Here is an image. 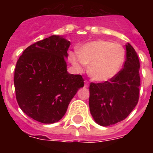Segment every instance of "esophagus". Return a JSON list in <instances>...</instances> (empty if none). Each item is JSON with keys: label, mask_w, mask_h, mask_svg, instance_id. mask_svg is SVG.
Listing matches in <instances>:
<instances>
[{"label": "esophagus", "mask_w": 153, "mask_h": 153, "mask_svg": "<svg viewBox=\"0 0 153 153\" xmlns=\"http://www.w3.org/2000/svg\"><path fill=\"white\" fill-rule=\"evenodd\" d=\"M89 85H90V82H89L87 80H86V81H85V87H88Z\"/></svg>", "instance_id": "34e87169"}]
</instances>
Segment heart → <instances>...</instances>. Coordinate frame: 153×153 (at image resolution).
Instances as JSON below:
<instances>
[{
    "label": "heart",
    "instance_id": "obj_1",
    "mask_svg": "<svg viewBox=\"0 0 153 153\" xmlns=\"http://www.w3.org/2000/svg\"><path fill=\"white\" fill-rule=\"evenodd\" d=\"M71 62L78 68L88 66L89 75L95 81L106 82L117 76L123 67L126 51L119 43L98 39L82 46L77 53L71 52Z\"/></svg>",
    "mask_w": 153,
    "mask_h": 153
}]
</instances>
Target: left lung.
I'll use <instances>...</instances> for the list:
<instances>
[{
	"mask_svg": "<svg viewBox=\"0 0 153 153\" xmlns=\"http://www.w3.org/2000/svg\"><path fill=\"white\" fill-rule=\"evenodd\" d=\"M140 62L137 54L126 44L123 69L109 81L90 85V110L94 121L109 126L125 120L137 104L140 95Z\"/></svg>",
	"mask_w": 153,
	"mask_h": 153,
	"instance_id": "8db88e82",
	"label": "left lung"
}]
</instances>
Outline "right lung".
Listing matches in <instances>:
<instances>
[{"label":"right lung","mask_w":153,"mask_h":153,"mask_svg":"<svg viewBox=\"0 0 153 153\" xmlns=\"http://www.w3.org/2000/svg\"><path fill=\"white\" fill-rule=\"evenodd\" d=\"M70 43L58 36L42 39L23 51L14 73L16 98L28 117L44 124L57 122L84 79L67 71Z\"/></svg>","instance_id":"add662e5"}]
</instances>
